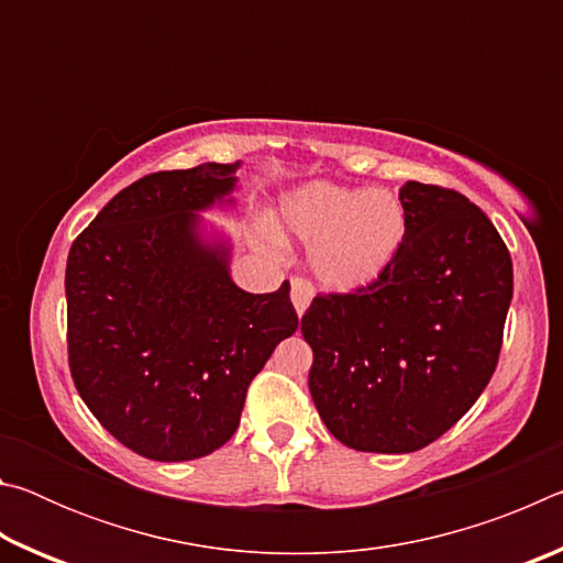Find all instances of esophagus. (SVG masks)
Instances as JSON below:
<instances>
[{
    "label": "esophagus",
    "mask_w": 563,
    "mask_h": 563,
    "mask_svg": "<svg viewBox=\"0 0 563 563\" xmlns=\"http://www.w3.org/2000/svg\"><path fill=\"white\" fill-rule=\"evenodd\" d=\"M312 285L308 283V280H302V278H292V283H290V300H292V308H295V312H298V316L302 318L305 316V310L310 308V300H312Z\"/></svg>",
    "instance_id": "34e87169"
}]
</instances>
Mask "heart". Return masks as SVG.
Returning <instances> with one entry per match:
<instances>
[{
  "label": "heart",
  "instance_id": "heart-1",
  "mask_svg": "<svg viewBox=\"0 0 563 563\" xmlns=\"http://www.w3.org/2000/svg\"><path fill=\"white\" fill-rule=\"evenodd\" d=\"M280 225L310 245L308 265L322 288L352 292L383 278L395 263L407 213L389 190L312 180L283 198Z\"/></svg>",
  "mask_w": 563,
  "mask_h": 563
}]
</instances>
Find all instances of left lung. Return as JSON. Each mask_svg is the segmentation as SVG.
Instances as JSON below:
<instances>
[{"mask_svg":"<svg viewBox=\"0 0 563 563\" xmlns=\"http://www.w3.org/2000/svg\"><path fill=\"white\" fill-rule=\"evenodd\" d=\"M402 251L383 278L318 295L302 316L310 395L357 452H417L470 412L497 369L514 271L482 208L407 180Z\"/></svg>","mask_w":563,"mask_h":563,"instance_id":"1","label":"left lung"}]
</instances>
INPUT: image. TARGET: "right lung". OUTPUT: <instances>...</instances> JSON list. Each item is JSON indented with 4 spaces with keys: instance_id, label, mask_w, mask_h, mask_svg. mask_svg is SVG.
Segmentation results:
<instances>
[{
    "instance_id": "obj_1",
    "label": "right lung",
    "mask_w": 563,
    "mask_h": 563,
    "mask_svg": "<svg viewBox=\"0 0 563 563\" xmlns=\"http://www.w3.org/2000/svg\"><path fill=\"white\" fill-rule=\"evenodd\" d=\"M235 164L161 170L123 188L66 261V342L91 415L146 460L216 452L247 385L298 330L290 283L253 295L231 278V243L203 218L231 206Z\"/></svg>"
}]
</instances>
